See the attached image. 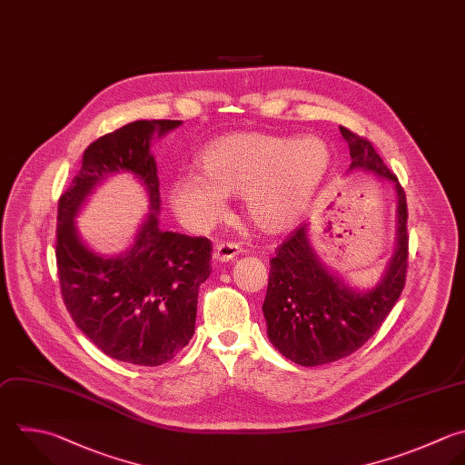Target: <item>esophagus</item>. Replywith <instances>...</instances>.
Instances as JSON below:
<instances>
[{
	"label": "esophagus",
	"instance_id": "obj_1",
	"mask_svg": "<svg viewBox=\"0 0 465 465\" xmlns=\"http://www.w3.org/2000/svg\"><path fill=\"white\" fill-rule=\"evenodd\" d=\"M240 245L238 243H232V242H222V243H218L216 245V251H214V258L218 260V262H229V260H232L234 256H238L240 254Z\"/></svg>",
	"mask_w": 465,
	"mask_h": 465
}]
</instances>
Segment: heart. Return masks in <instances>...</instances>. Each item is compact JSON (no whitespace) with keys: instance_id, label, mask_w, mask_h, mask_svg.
<instances>
[{"instance_id":"1","label":"heart","mask_w":465,"mask_h":465,"mask_svg":"<svg viewBox=\"0 0 465 465\" xmlns=\"http://www.w3.org/2000/svg\"><path fill=\"white\" fill-rule=\"evenodd\" d=\"M202 174L178 176L171 205L187 223L209 227L225 196H242L249 220L265 232L292 227L309 209L331 165L320 138L238 133L211 142L196 160Z\"/></svg>"}]
</instances>
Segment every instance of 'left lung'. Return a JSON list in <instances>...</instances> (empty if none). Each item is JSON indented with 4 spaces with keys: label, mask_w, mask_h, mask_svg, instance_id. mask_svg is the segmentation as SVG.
I'll use <instances>...</instances> for the list:
<instances>
[{
    "label": "left lung",
    "mask_w": 465,
    "mask_h": 465,
    "mask_svg": "<svg viewBox=\"0 0 465 465\" xmlns=\"http://www.w3.org/2000/svg\"><path fill=\"white\" fill-rule=\"evenodd\" d=\"M340 133L351 151L349 171H371L396 187V249L380 283L371 291H356L322 265L307 240V225L294 229L276 247L262 307L267 334L285 358L305 367L336 361L360 349L380 329L405 287L409 262L405 193L371 142L345 127H340Z\"/></svg>",
    "instance_id": "obj_1"
}]
</instances>
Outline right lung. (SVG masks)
Listing matches in <instances>:
<instances>
[{"instance_id": "add662e5", "label": "right lung", "mask_w": 465, "mask_h": 465, "mask_svg": "<svg viewBox=\"0 0 465 465\" xmlns=\"http://www.w3.org/2000/svg\"><path fill=\"white\" fill-rule=\"evenodd\" d=\"M178 125V120H138L98 138L58 202L56 265L71 318L107 356L145 367L173 360L189 343L198 289L213 271L211 240L158 227L160 180L151 140ZM120 170L146 185L152 213L134 247L105 259L79 242L74 216L92 189Z\"/></svg>"}]
</instances>
